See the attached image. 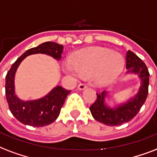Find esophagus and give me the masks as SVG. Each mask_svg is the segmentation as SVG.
<instances>
[{"label":"esophagus","instance_id":"1","mask_svg":"<svg viewBox=\"0 0 157 157\" xmlns=\"http://www.w3.org/2000/svg\"><path fill=\"white\" fill-rule=\"evenodd\" d=\"M86 87H87V84L84 83V82H81V83H79L78 86V88L79 90H83L85 89Z\"/></svg>","mask_w":157,"mask_h":157}]
</instances>
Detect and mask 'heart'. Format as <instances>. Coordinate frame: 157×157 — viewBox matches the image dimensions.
Segmentation results:
<instances>
[{
    "mask_svg": "<svg viewBox=\"0 0 157 157\" xmlns=\"http://www.w3.org/2000/svg\"><path fill=\"white\" fill-rule=\"evenodd\" d=\"M70 64L63 66L66 74L82 76L93 75L99 85L110 83L117 78L124 69V57L108 48L92 47L80 50L70 57Z\"/></svg>",
    "mask_w": 157,
    "mask_h": 157,
    "instance_id": "heart-1",
    "label": "heart"
}]
</instances>
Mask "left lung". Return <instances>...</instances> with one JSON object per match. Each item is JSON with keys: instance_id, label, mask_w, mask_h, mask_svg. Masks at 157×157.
<instances>
[{"instance_id": "obj_1", "label": "left lung", "mask_w": 157, "mask_h": 157, "mask_svg": "<svg viewBox=\"0 0 157 157\" xmlns=\"http://www.w3.org/2000/svg\"><path fill=\"white\" fill-rule=\"evenodd\" d=\"M126 69L128 70L127 74L138 75L141 79L138 92L126 102L115 108L108 106L105 103L107 92L97 93V101L90 106V111L96 120L110 126L122 124L132 120L146 101L150 75L145 63L133 52L128 51L126 53Z\"/></svg>"}]
</instances>
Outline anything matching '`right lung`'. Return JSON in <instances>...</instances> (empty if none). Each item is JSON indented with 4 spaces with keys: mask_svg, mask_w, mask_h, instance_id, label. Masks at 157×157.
<instances>
[{
    "mask_svg": "<svg viewBox=\"0 0 157 157\" xmlns=\"http://www.w3.org/2000/svg\"><path fill=\"white\" fill-rule=\"evenodd\" d=\"M63 45L54 42H47L28 50L12 65L6 76V97L12 115L22 124L33 127H42L56 120L67 98L70 90L56 86L43 98L33 101L20 100L14 93V76L17 68L28 56L46 54L59 60L63 52Z\"/></svg>",
    "mask_w": 157,
    "mask_h": 157,
    "instance_id": "obj_1",
    "label": "right lung"
}]
</instances>
